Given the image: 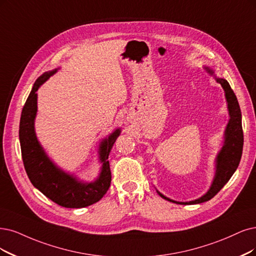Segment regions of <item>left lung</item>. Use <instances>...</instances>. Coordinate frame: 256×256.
I'll return each mask as SVG.
<instances>
[{
	"mask_svg": "<svg viewBox=\"0 0 256 256\" xmlns=\"http://www.w3.org/2000/svg\"><path fill=\"white\" fill-rule=\"evenodd\" d=\"M204 70L211 76H214L215 80L222 86L224 90L226 100V103H228L230 119L224 130V146L220 150V153L216 156V171L209 191L202 197L197 198V200L186 202L170 200V198L157 191V193L162 198H164L166 200L178 204H196L210 200L211 198H213L217 193H218L224 188V186L229 182V179L232 177V175L234 174L236 168H238L240 164L242 154L244 134L242 126V112L240 108L238 98H236L235 94L232 90L228 81L222 78H217L214 74V72L210 68H204Z\"/></svg>",
	"mask_w": 256,
	"mask_h": 256,
	"instance_id": "obj_1",
	"label": "left lung"
}]
</instances>
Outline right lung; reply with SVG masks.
I'll return each instance as SVG.
<instances>
[{
    "mask_svg": "<svg viewBox=\"0 0 256 256\" xmlns=\"http://www.w3.org/2000/svg\"><path fill=\"white\" fill-rule=\"evenodd\" d=\"M58 70L46 72L36 79L22 110L20 120V138L22 159L28 178L34 188L42 192L54 202L65 208H84L99 202L108 190L112 180L108 155L120 135L117 128L99 146V160L102 164L98 178L92 182H84L64 172L56 166L47 156L44 148L38 141L34 132V119L36 116V90Z\"/></svg>",
    "mask_w": 256,
    "mask_h": 256,
    "instance_id": "right-lung-1",
    "label": "right lung"
}]
</instances>
